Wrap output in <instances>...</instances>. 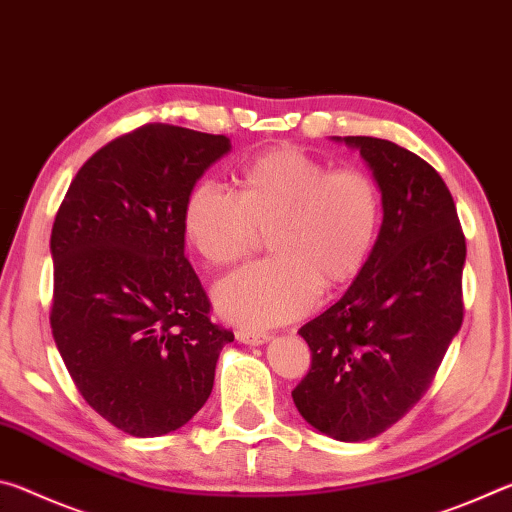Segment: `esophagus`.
<instances>
[{
	"mask_svg": "<svg viewBox=\"0 0 512 512\" xmlns=\"http://www.w3.org/2000/svg\"><path fill=\"white\" fill-rule=\"evenodd\" d=\"M237 341L246 345H262L266 341H271V334L255 332V329H237Z\"/></svg>",
	"mask_w": 512,
	"mask_h": 512,
	"instance_id": "1",
	"label": "esophagus"
}]
</instances>
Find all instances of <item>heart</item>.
Instances as JSON below:
<instances>
[{
	"instance_id": "b5f03b06",
	"label": "heart",
	"mask_w": 512,
	"mask_h": 512,
	"mask_svg": "<svg viewBox=\"0 0 512 512\" xmlns=\"http://www.w3.org/2000/svg\"><path fill=\"white\" fill-rule=\"evenodd\" d=\"M237 196L201 183L183 207V232L212 266L253 253L259 235L273 257L225 277L214 289L223 318L246 327L287 323L311 309L320 289L352 282L381 225V192L363 169H332L296 146L250 160Z\"/></svg>"
}]
</instances>
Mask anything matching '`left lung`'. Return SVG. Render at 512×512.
<instances>
[{
	"label": "left lung",
	"instance_id": "obj_1",
	"mask_svg": "<svg viewBox=\"0 0 512 512\" xmlns=\"http://www.w3.org/2000/svg\"><path fill=\"white\" fill-rule=\"evenodd\" d=\"M343 142L368 162L384 221L343 298L298 329L311 368L291 397L311 427L359 443L420 402L461 329L465 235L445 180L420 155L379 137Z\"/></svg>",
	"mask_w": 512,
	"mask_h": 512
}]
</instances>
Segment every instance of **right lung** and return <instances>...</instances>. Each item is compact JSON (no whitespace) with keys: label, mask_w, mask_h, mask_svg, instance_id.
Instances as JSON below:
<instances>
[{"label":"right lung","mask_w":512,"mask_h":512,"mask_svg":"<svg viewBox=\"0 0 512 512\" xmlns=\"http://www.w3.org/2000/svg\"><path fill=\"white\" fill-rule=\"evenodd\" d=\"M232 149L225 135L146 124L83 164L51 228V332L76 388L137 438L201 411L230 329L185 257L183 207Z\"/></svg>","instance_id":"obj_1"}]
</instances>
